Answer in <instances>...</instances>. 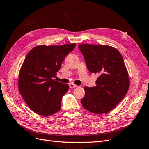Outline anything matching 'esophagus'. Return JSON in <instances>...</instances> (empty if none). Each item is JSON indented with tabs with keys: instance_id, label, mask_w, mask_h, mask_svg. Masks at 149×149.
Here are the masks:
<instances>
[{
	"instance_id": "34e87169",
	"label": "esophagus",
	"mask_w": 149,
	"mask_h": 149,
	"mask_svg": "<svg viewBox=\"0 0 149 149\" xmlns=\"http://www.w3.org/2000/svg\"><path fill=\"white\" fill-rule=\"evenodd\" d=\"M69 86H70V88L71 89L78 87V86H77V85H75V84H70Z\"/></svg>"
}]
</instances>
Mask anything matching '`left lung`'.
Returning <instances> with one entry per match:
<instances>
[{
	"instance_id": "obj_1",
	"label": "left lung",
	"mask_w": 149,
	"mask_h": 149,
	"mask_svg": "<svg viewBox=\"0 0 149 149\" xmlns=\"http://www.w3.org/2000/svg\"><path fill=\"white\" fill-rule=\"evenodd\" d=\"M78 48L91 73L98 74L96 86L84 87L81 104L94 114L109 112L123 100L129 88L123 58L116 48L101 45L81 44Z\"/></svg>"
}]
</instances>
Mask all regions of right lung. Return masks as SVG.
<instances>
[{
  "instance_id": "add662e5",
  "label": "right lung",
  "mask_w": 149,
  "mask_h": 149,
  "mask_svg": "<svg viewBox=\"0 0 149 149\" xmlns=\"http://www.w3.org/2000/svg\"><path fill=\"white\" fill-rule=\"evenodd\" d=\"M76 43L38 45L29 52L19 76V89L30 109L41 116H50L60 110L62 97L69 86L53 79L62 62Z\"/></svg>"
}]
</instances>
